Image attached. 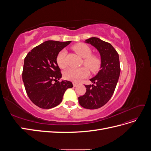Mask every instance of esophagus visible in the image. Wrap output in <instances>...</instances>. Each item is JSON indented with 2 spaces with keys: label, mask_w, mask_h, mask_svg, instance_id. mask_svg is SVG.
Here are the masks:
<instances>
[{
  "label": "esophagus",
  "mask_w": 151,
  "mask_h": 151,
  "mask_svg": "<svg viewBox=\"0 0 151 151\" xmlns=\"http://www.w3.org/2000/svg\"><path fill=\"white\" fill-rule=\"evenodd\" d=\"M73 86H74V87H76L78 86V84H77L76 83H73Z\"/></svg>",
  "instance_id": "esophagus-1"
}]
</instances>
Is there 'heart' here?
<instances>
[{
  "label": "heart",
  "mask_w": 151,
  "mask_h": 151,
  "mask_svg": "<svg viewBox=\"0 0 151 151\" xmlns=\"http://www.w3.org/2000/svg\"><path fill=\"white\" fill-rule=\"evenodd\" d=\"M74 51L81 56L84 58L83 63L92 72H97L101 66V60L94 55H91V48L84 43H77L73 47ZM67 52L65 50H62L58 53L57 56L56 61L58 67L61 68H65L67 66L65 57ZM89 74V70L85 67L79 68H68L63 73L64 78L74 83H79L81 80L88 77Z\"/></svg>",
  "instance_id": "obj_1"
}]
</instances>
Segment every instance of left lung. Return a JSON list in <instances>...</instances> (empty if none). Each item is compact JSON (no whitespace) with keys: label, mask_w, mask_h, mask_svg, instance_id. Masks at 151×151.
<instances>
[{"label":"left lung","mask_w":151,"mask_h":151,"mask_svg":"<svg viewBox=\"0 0 151 151\" xmlns=\"http://www.w3.org/2000/svg\"><path fill=\"white\" fill-rule=\"evenodd\" d=\"M85 42L98 50L101 56V70L90 79L93 84L85 85L86 92L78 99L81 106L94 109L104 106L115 91L120 74L119 55L110 43L98 38H90Z\"/></svg>","instance_id":"8db88e82"}]
</instances>
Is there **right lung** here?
Returning <instances> with one entry per match:
<instances>
[{
	"mask_svg": "<svg viewBox=\"0 0 151 151\" xmlns=\"http://www.w3.org/2000/svg\"><path fill=\"white\" fill-rule=\"evenodd\" d=\"M70 42L47 41L32 49L24 58L22 81L26 93L41 108L57 106L62 102L65 91L73 87L70 81H58L62 74L56 61L58 53Z\"/></svg>",
	"mask_w": 151,
	"mask_h": 151,
	"instance_id": "1",
	"label": "right lung"
}]
</instances>
